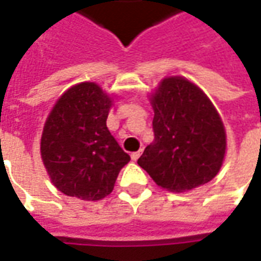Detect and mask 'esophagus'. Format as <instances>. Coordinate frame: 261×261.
<instances>
[{
    "mask_svg": "<svg viewBox=\"0 0 261 261\" xmlns=\"http://www.w3.org/2000/svg\"><path fill=\"white\" fill-rule=\"evenodd\" d=\"M141 153H142V149L138 152H132V153H130V158H132V161H138V158L141 156Z\"/></svg>",
    "mask_w": 261,
    "mask_h": 261,
    "instance_id": "34e87169",
    "label": "esophagus"
}]
</instances>
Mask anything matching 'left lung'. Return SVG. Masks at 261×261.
<instances>
[{"mask_svg": "<svg viewBox=\"0 0 261 261\" xmlns=\"http://www.w3.org/2000/svg\"><path fill=\"white\" fill-rule=\"evenodd\" d=\"M155 139L138 159L156 185L184 192L210 182L225 155V130L214 105L184 77L164 79L152 94Z\"/></svg>", "mask_w": 261, "mask_h": 261, "instance_id": "1", "label": "left lung"}]
</instances>
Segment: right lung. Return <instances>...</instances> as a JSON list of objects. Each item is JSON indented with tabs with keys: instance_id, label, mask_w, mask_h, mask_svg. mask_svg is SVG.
Returning <instances> with one entry per match:
<instances>
[{
	"instance_id": "obj_1",
	"label": "right lung",
	"mask_w": 261,
	"mask_h": 261,
	"mask_svg": "<svg viewBox=\"0 0 261 261\" xmlns=\"http://www.w3.org/2000/svg\"><path fill=\"white\" fill-rule=\"evenodd\" d=\"M110 106L99 86L85 82L61 94L45 120L41 159L54 187L69 197L102 200L130 161L106 126Z\"/></svg>"
}]
</instances>
